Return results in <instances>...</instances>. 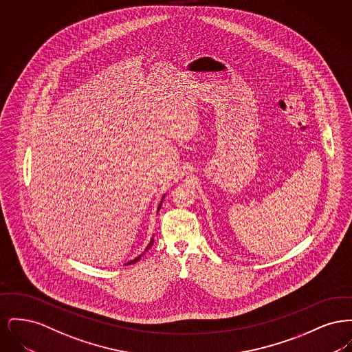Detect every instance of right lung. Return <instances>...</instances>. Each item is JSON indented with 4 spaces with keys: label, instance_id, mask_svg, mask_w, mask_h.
I'll use <instances>...</instances> for the list:
<instances>
[{
    "label": "right lung",
    "instance_id": "add662e5",
    "mask_svg": "<svg viewBox=\"0 0 352 352\" xmlns=\"http://www.w3.org/2000/svg\"><path fill=\"white\" fill-rule=\"evenodd\" d=\"M164 198H165V195H164V197H162V199H161V201H160V204H158V208H157V212H158V211H160V208H161V206H162V201H164ZM153 241H154V240H153V239H151V243H149V244H148V247H146V248H145V251L142 252V253H141V254H140V256H137V257H135V258H133V260H131V261H128V263H126V264H125V265H129V264H133V263H135V261H138V260H140V258H141V256H142V254H145V252H148V251H149V250H151V245H153Z\"/></svg>",
    "mask_w": 352,
    "mask_h": 352
}]
</instances>
